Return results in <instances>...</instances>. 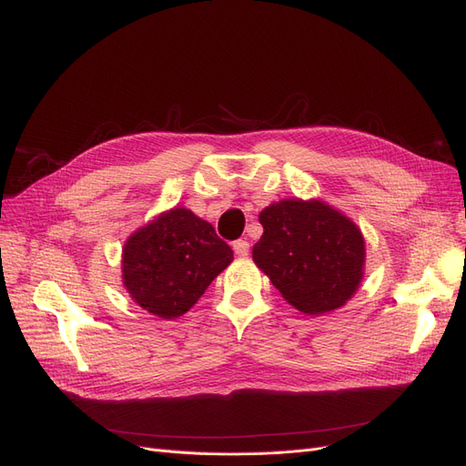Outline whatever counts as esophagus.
Segmentation results:
<instances>
[{"label":"esophagus","instance_id":"34e87169","mask_svg":"<svg viewBox=\"0 0 466 466\" xmlns=\"http://www.w3.org/2000/svg\"><path fill=\"white\" fill-rule=\"evenodd\" d=\"M248 248H250V245L247 241H243V238H238V241L233 243V250H235L237 257H247Z\"/></svg>","mask_w":466,"mask_h":466}]
</instances>
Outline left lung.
Segmentation results:
<instances>
[{"label": "left lung", "mask_w": 466, "mask_h": 466, "mask_svg": "<svg viewBox=\"0 0 466 466\" xmlns=\"http://www.w3.org/2000/svg\"><path fill=\"white\" fill-rule=\"evenodd\" d=\"M264 233L252 260L289 305L305 315H324L358 291L365 268V241L358 225L322 200L286 198L258 214Z\"/></svg>", "instance_id": "1"}]
</instances>
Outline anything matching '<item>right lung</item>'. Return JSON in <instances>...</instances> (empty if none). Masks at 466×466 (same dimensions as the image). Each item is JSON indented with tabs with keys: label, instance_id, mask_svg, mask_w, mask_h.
<instances>
[{
	"label": "right lung",
	"instance_id": "obj_1",
	"mask_svg": "<svg viewBox=\"0 0 466 466\" xmlns=\"http://www.w3.org/2000/svg\"><path fill=\"white\" fill-rule=\"evenodd\" d=\"M231 260V247L211 223L187 208H171L126 238L122 284L134 303L171 320L190 311Z\"/></svg>",
	"mask_w": 466,
	"mask_h": 466
}]
</instances>
